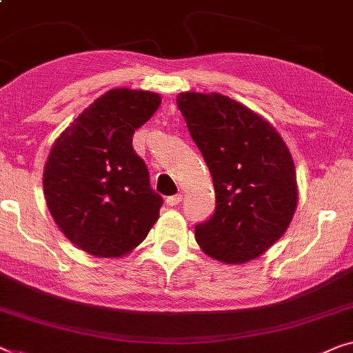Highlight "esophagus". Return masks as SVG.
Returning <instances> with one entry per match:
<instances>
[{
  "mask_svg": "<svg viewBox=\"0 0 353 353\" xmlns=\"http://www.w3.org/2000/svg\"><path fill=\"white\" fill-rule=\"evenodd\" d=\"M165 202H167V205H170V207L178 205V203L181 202V194H175V196H168L165 199Z\"/></svg>",
  "mask_w": 353,
  "mask_h": 353,
  "instance_id": "esophagus-1",
  "label": "esophagus"
}]
</instances>
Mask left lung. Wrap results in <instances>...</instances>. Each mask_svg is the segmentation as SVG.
Wrapping results in <instances>:
<instances>
[{"mask_svg": "<svg viewBox=\"0 0 353 353\" xmlns=\"http://www.w3.org/2000/svg\"><path fill=\"white\" fill-rule=\"evenodd\" d=\"M214 186V212L196 224L208 256L226 264L258 258L287 231L298 202L294 164L279 132L221 94L176 97Z\"/></svg>", "mask_w": 353, "mask_h": 353, "instance_id": "left-lung-1", "label": "left lung"}]
</instances>
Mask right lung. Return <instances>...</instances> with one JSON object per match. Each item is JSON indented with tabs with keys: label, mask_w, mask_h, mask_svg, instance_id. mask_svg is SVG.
Returning a JSON list of instances; mask_svg holds the SVG:
<instances>
[{
	"label": "right lung",
	"mask_w": 353,
	"mask_h": 353,
	"mask_svg": "<svg viewBox=\"0 0 353 353\" xmlns=\"http://www.w3.org/2000/svg\"><path fill=\"white\" fill-rule=\"evenodd\" d=\"M154 92L113 89L55 140L44 167L49 212L92 256H124L146 239L164 203L132 137L156 113Z\"/></svg>",
	"instance_id": "right-lung-1"
}]
</instances>
